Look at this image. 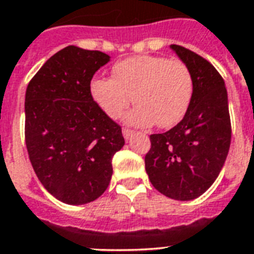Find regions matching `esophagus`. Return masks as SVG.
<instances>
[{
  "label": "esophagus",
  "mask_w": 254,
  "mask_h": 254,
  "mask_svg": "<svg viewBox=\"0 0 254 254\" xmlns=\"http://www.w3.org/2000/svg\"><path fill=\"white\" fill-rule=\"evenodd\" d=\"M123 134L125 137V139H130L134 134V130H131V129H127V127H124L123 129Z\"/></svg>",
  "instance_id": "1"
}]
</instances>
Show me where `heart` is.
I'll list each match as a JSON object with an SVG mask.
<instances>
[{"label": "heart", "instance_id": "obj_1", "mask_svg": "<svg viewBox=\"0 0 254 254\" xmlns=\"http://www.w3.org/2000/svg\"><path fill=\"white\" fill-rule=\"evenodd\" d=\"M91 95L111 119H120L131 103L137 107L127 116L134 127H175L189 111L193 77L185 62L141 55L115 64L111 77L91 81Z\"/></svg>", "mask_w": 254, "mask_h": 254}]
</instances>
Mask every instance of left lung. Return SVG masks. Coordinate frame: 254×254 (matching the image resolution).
Wrapping results in <instances>:
<instances>
[{
  "instance_id": "left-lung-1",
  "label": "left lung",
  "mask_w": 254,
  "mask_h": 254,
  "mask_svg": "<svg viewBox=\"0 0 254 254\" xmlns=\"http://www.w3.org/2000/svg\"><path fill=\"white\" fill-rule=\"evenodd\" d=\"M170 47L191 69L192 100L181 123L150 135L145 169L151 185L165 196L192 200L216 181L228 155V96L223 77L207 59L182 46Z\"/></svg>"
}]
</instances>
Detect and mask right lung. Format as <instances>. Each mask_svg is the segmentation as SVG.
<instances>
[{"label":"right lung","instance_id":"right-lung-1","mask_svg":"<svg viewBox=\"0 0 254 254\" xmlns=\"http://www.w3.org/2000/svg\"><path fill=\"white\" fill-rule=\"evenodd\" d=\"M109 62L101 51L67 46L30 80L25 97V141L30 162L47 191L65 204L101 196L112 158L125 139L119 124L91 95V80Z\"/></svg>","mask_w":254,"mask_h":254}]
</instances>
